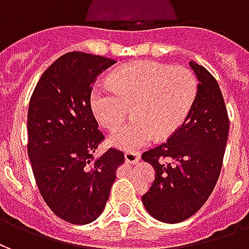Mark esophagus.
Wrapping results in <instances>:
<instances>
[{
	"label": "esophagus",
	"instance_id": "esophagus-1",
	"mask_svg": "<svg viewBox=\"0 0 249 249\" xmlns=\"http://www.w3.org/2000/svg\"><path fill=\"white\" fill-rule=\"evenodd\" d=\"M125 161L128 164H137L140 161V153L137 152H125Z\"/></svg>",
	"mask_w": 249,
	"mask_h": 249
}]
</instances>
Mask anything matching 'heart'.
I'll list each match as a JSON object with an SVG mask.
<instances>
[{
  "instance_id": "b5f03b06",
  "label": "heart",
  "mask_w": 249,
  "mask_h": 249,
  "mask_svg": "<svg viewBox=\"0 0 249 249\" xmlns=\"http://www.w3.org/2000/svg\"><path fill=\"white\" fill-rule=\"evenodd\" d=\"M197 80L184 66L139 61L112 71L108 85H98L90 96L94 117L114 130L124 123L128 109L133 121L116 130L108 144L136 151L153 139L167 140L184 124L197 97Z\"/></svg>"
}]
</instances>
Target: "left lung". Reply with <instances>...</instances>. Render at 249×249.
I'll return each instance as SVG.
<instances>
[{"label": "left lung", "instance_id": "left-lung-1", "mask_svg": "<svg viewBox=\"0 0 249 249\" xmlns=\"http://www.w3.org/2000/svg\"><path fill=\"white\" fill-rule=\"evenodd\" d=\"M197 78V97L184 124L167 142L142 153L156 178L141 196L153 219L176 224L208 200L217 183L230 130L219 84L204 66L189 61Z\"/></svg>", "mask_w": 249, "mask_h": 249}]
</instances>
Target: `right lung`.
Returning a JSON list of instances; mask_svg holds the SVG:
<instances>
[{
    "label": "right lung",
    "mask_w": 249,
    "mask_h": 249,
    "mask_svg": "<svg viewBox=\"0 0 249 249\" xmlns=\"http://www.w3.org/2000/svg\"><path fill=\"white\" fill-rule=\"evenodd\" d=\"M107 57L71 52L46 69L28 110V155L36 183L53 213L89 224L108 201L124 153L94 151L104 140L92 108L93 84L114 64Z\"/></svg>",
    "instance_id": "1"
}]
</instances>
